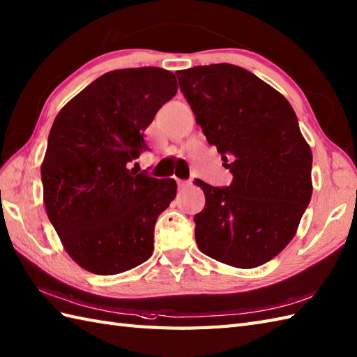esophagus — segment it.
I'll return each mask as SVG.
<instances>
[{
  "label": "esophagus",
  "mask_w": 357,
  "mask_h": 357,
  "mask_svg": "<svg viewBox=\"0 0 357 357\" xmlns=\"http://www.w3.org/2000/svg\"><path fill=\"white\" fill-rule=\"evenodd\" d=\"M176 180H177V185H178L180 189H186V188L192 185V181H190V180H180V178H176Z\"/></svg>",
  "instance_id": "obj_1"
}]
</instances>
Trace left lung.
Masks as SVG:
<instances>
[{
    "label": "left lung",
    "instance_id": "obj_1",
    "mask_svg": "<svg viewBox=\"0 0 357 357\" xmlns=\"http://www.w3.org/2000/svg\"><path fill=\"white\" fill-rule=\"evenodd\" d=\"M207 142L233 174L227 188L202 180L194 216L202 253L236 268L275 257L297 233L312 197V151L289 101L247 69L216 63L176 73Z\"/></svg>",
    "mask_w": 357,
    "mask_h": 357
}]
</instances>
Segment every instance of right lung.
<instances>
[{
  "label": "right lung",
  "mask_w": 357,
  "mask_h": 357,
  "mask_svg": "<svg viewBox=\"0 0 357 357\" xmlns=\"http://www.w3.org/2000/svg\"><path fill=\"white\" fill-rule=\"evenodd\" d=\"M176 93L167 69H115L57 113L40 167L43 203L66 253L86 271L113 275L151 257L155 221L177 183L127 165L149 150L144 132Z\"/></svg>",
  "instance_id": "add662e5"
}]
</instances>
